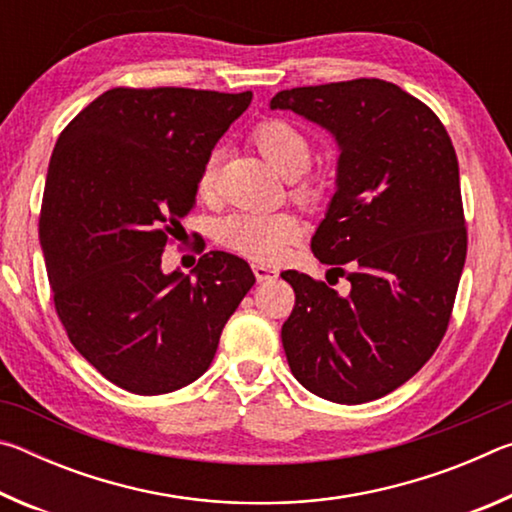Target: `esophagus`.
Masks as SVG:
<instances>
[{"label": "esophagus", "instance_id": "34e87169", "mask_svg": "<svg viewBox=\"0 0 512 512\" xmlns=\"http://www.w3.org/2000/svg\"><path fill=\"white\" fill-rule=\"evenodd\" d=\"M253 273L257 277V282H268V280H275L277 271L273 266H266V264H253Z\"/></svg>", "mask_w": 512, "mask_h": 512}]
</instances>
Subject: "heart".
<instances>
[{"label":"heart","instance_id":"1","mask_svg":"<svg viewBox=\"0 0 512 512\" xmlns=\"http://www.w3.org/2000/svg\"><path fill=\"white\" fill-rule=\"evenodd\" d=\"M253 142L259 153L287 178L302 176L314 155L309 137L284 119L262 121L253 131ZM216 162H219L216 151L207 155L203 162L201 176H198V189L203 194L214 187ZM298 194L307 201H314L320 196V183L311 180L298 189ZM300 237L302 223L296 214L289 212L244 210L225 216L219 223L221 244L250 259H257V262H280Z\"/></svg>","mask_w":512,"mask_h":512}]
</instances>
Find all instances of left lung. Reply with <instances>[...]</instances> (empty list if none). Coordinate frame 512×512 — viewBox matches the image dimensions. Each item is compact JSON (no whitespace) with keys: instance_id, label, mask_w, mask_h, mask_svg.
<instances>
[{"instance_id":"1","label":"left lung","mask_w":512,"mask_h":512,"mask_svg":"<svg viewBox=\"0 0 512 512\" xmlns=\"http://www.w3.org/2000/svg\"><path fill=\"white\" fill-rule=\"evenodd\" d=\"M271 110L323 126L341 151L311 250L350 293L282 273L296 291L282 325L289 368L323 400H377L429 361L452 316L467 253L452 140L431 108L379 79L282 90Z\"/></svg>"}]
</instances>
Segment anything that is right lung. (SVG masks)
<instances>
[{"label":"right lung","mask_w":512,"mask_h":512,"mask_svg":"<svg viewBox=\"0 0 512 512\" xmlns=\"http://www.w3.org/2000/svg\"><path fill=\"white\" fill-rule=\"evenodd\" d=\"M253 92L112 88L51 153L40 246L60 323L103 377L137 395L192 384L255 275L210 250L192 275L162 271L214 144Z\"/></svg>","instance_id":"add662e5"}]
</instances>
